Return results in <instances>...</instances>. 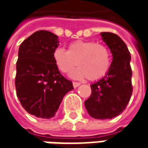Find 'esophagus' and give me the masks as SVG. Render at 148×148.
I'll use <instances>...</instances> for the list:
<instances>
[{"instance_id":"1","label":"esophagus","mask_w":148,"mask_h":148,"mask_svg":"<svg viewBox=\"0 0 148 148\" xmlns=\"http://www.w3.org/2000/svg\"><path fill=\"white\" fill-rule=\"evenodd\" d=\"M80 85V83L79 82H73V86H74V88H77L78 86H79Z\"/></svg>"}]
</instances>
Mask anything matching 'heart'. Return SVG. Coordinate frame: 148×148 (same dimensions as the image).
Listing matches in <instances>:
<instances>
[{
	"mask_svg": "<svg viewBox=\"0 0 148 148\" xmlns=\"http://www.w3.org/2000/svg\"><path fill=\"white\" fill-rule=\"evenodd\" d=\"M54 63L63 74L69 73L75 64L79 65L69 76L76 79L88 78L95 81L109 72L111 55L105 45L93 41L78 40L69 43L67 51L58 48L53 53Z\"/></svg>",
	"mask_w": 148,
	"mask_h": 148,
	"instance_id": "obj_1",
	"label": "heart"
}]
</instances>
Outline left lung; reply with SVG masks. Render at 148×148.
<instances>
[{
    "label": "left lung",
    "mask_w": 148,
    "mask_h": 148,
    "mask_svg": "<svg viewBox=\"0 0 148 148\" xmlns=\"http://www.w3.org/2000/svg\"><path fill=\"white\" fill-rule=\"evenodd\" d=\"M100 35L113 60L106 75L90 85L91 95L84 106L91 117L105 120L117 116L126 109L133 87L131 54L126 43L112 32H101Z\"/></svg>",
    "instance_id": "1"
}]
</instances>
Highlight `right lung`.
<instances>
[{
  "instance_id": "1",
  "label": "right lung",
  "mask_w": 148,
  "mask_h": 148,
  "mask_svg": "<svg viewBox=\"0 0 148 148\" xmlns=\"http://www.w3.org/2000/svg\"><path fill=\"white\" fill-rule=\"evenodd\" d=\"M59 42L48 31H38L20 45L15 86L22 107L37 117H53L64 96L74 89L54 63Z\"/></svg>"
}]
</instances>
